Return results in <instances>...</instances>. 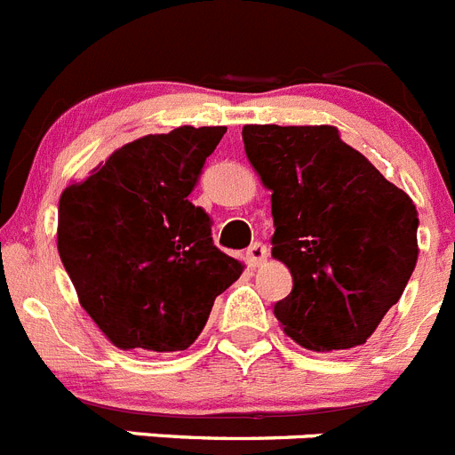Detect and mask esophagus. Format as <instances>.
<instances>
[{
	"label": "esophagus",
	"instance_id": "obj_1",
	"mask_svg": "<svg viewBox=\"0 0 455 455\" xmlns=\"http://www.w3.org/2000/svg\"><path fill=\"white\" fill-rule=\"evenodd\" d=\"M247 260L251 267H260L267 260V247L263 243H253L251 247L247 249Z\"/></svg>",
	"mask_w": 455,
	"mask_h": 455
}]
</instances>
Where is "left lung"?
<instances>
[{
  "mask_svg": "<svg viewBox=\"0 0 455 455\" xmlns=\"http://www.w3.org/2000/svg\"><path fill=\"white\" fill-rule=\"evenodd\" d=\"M249 163L272 190V256L292 274L274 304L310 351L351 349L399 301L417 265V208L338 129L247 124Z\"/></svg>",
  "mask_w": 455,
  "mask_h": 455,
  "instance_id": "obj_1",
  "label": "left lung"
}]
</instances>
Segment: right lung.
Returning <instances> with one entry per match:
<instances>
[{
  "instance_id": "add662e5",
  "label": "right lung",
  "mask_w": 455,
  "mask_h": 455,
  "mask_svg": "<svg viewBox=\"0 0 455 455\" xmlns=\"http://www.w3.org/2000/svg\"><path fill=\"white\" fill-rule=\"evenodd\" d=\"M224 126H179L113 151L59 202V253L85 313L120 349L183 351L244 265L188 199Z\"/></svg>"
}]
</instances>
